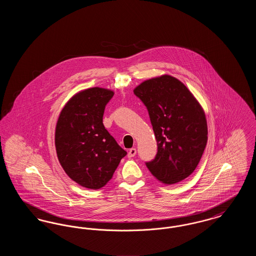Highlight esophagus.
I'll return each mask as SVG.
<instances>
[{"label":"esophagus","mask_w":256,"mask_h":256,"mask_svg":"<svg viewBox=\"0 0 256 256\" xmlns=\"http://www.w3.org/2000/svg\"><path fill=\"white\" fill-rule=\"evenodd\" d=\"M135 154H136V148H130V150H128V156L130 158H132L135 156Z\"/></svg>","instance_id":"esophagus-1"}]
</instances>
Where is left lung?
Masks as SVG:
<instances>
[{"mask_svg": "<svg viewBox=\"0 0 256 256\" xmlns=\"http://www.w3.org/2000/svg\"><path fill=\"white\" fill-rule=\"evenodd\" d=\"M134 92L146 106L158 142L148 169L164 184L182 182L195 170L206 146L204 111L189 89L169 74L146 80Z\"/></svg>", "mask_w": 256, "mask_h": 256, "instance_id": "8db88e82", "label": "left lung"}]
</instances>
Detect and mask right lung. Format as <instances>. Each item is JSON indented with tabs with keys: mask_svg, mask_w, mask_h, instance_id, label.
<instances>
[{
	"mask_svg": "<svg viewBox=\"0 0 256 256\" xmlns=\"http://www.w3.org/2000/svg\"><path fill=\"white\" fill-rule=\"evenodd\" d=\"M113 95L100 87L82 90L68 100L56 122L54 143L60 163L70 178L88 189L104 187L126 156L102 124Z\"/></svg>",
	"mask_w": 256,
	"mask_h": 256,
	"instance_id": "obj_1",
	"label": "right lung"
}]
</instances>
